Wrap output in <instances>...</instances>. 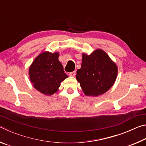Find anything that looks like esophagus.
<instances>
[{"label": "esophagus", "mask_w": 146, "mask_h": 146, "mask_svg": "<svg viewBox=\"0 0 146 146\" xmlns=\"http://www.w3.org/2000/svg\"><path fill=\"white\" fill-rule=\"evenodd\" d=\"M69 75H70V76H75L76 75V71H72V72L70 73V74H69Z\"/></svg>", "instance_id": "34e87169"}]
</instances>
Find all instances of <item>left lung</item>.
I'll list each match as a JSON object with an SVG mask.
<instances>
[{
	"instance_id": "1",
	"label": "left lung",
	"mask_w": 146,
	"mask_h": 146,
	"mask_svg": "<svg viewBox=\"0 0 146 146\" xmlns=\"http://www.w3.org/2000/svg\"><path fill=\"white\" fill-rule=\"evenodd\" d=\"M118 68L104 51L96 49L90 54H82L80 69L76 78L87 96L98 97L110 90L116 80Z\"/></svg>"
}]
</instances>
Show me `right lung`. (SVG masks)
Returning a JSON list of instances; mask_svg holds the SVG:
<instances>
[{
	"mask_svg": "<svg viewBox=\"0 0 146 146\" xmlns=\"http://www.w3.org/2000/svg\"><path fill=\"white\" fill-rule=\"evenodd\" d=\"M59 53L45 51L35 58L29 68V76L33 87L46 95L58 91L60 83L68 76L58 60Z\"/></svg>",
	"mask_w": 146,
	"mask_h": 146,
	"instance_id": "right-lung-1",
	"label": "right lung"
}]
</instances>
